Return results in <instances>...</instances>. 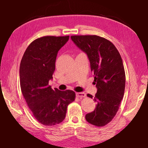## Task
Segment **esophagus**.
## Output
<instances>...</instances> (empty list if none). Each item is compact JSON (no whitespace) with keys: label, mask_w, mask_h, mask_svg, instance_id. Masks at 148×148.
Instances as JSON below:
<instances>
[{"label":"esophagus","mask_w":148,"mask_h":148,"mask_svg":"<svg viewBox=\"0 0 148 148\" xmlns=\"http://www.w3.org/2000/svg\"><path fill=\"white\" fill-rule=\"evenodd\" d=\"M76 96L77 97H79V98H84V97H86V93H85V92H76Z\"/></svg>","instance_id":"esophagus-1"}]
</instances>
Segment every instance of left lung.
Listing matches in <instances>:
<instances>
[{"mask_svg": "<svg viewBox=\"0 0 148 148\" xmlns=\"http://www.w3.org/2000/svg\"><path fill=\"white\" fill-rule=\"evenodd\" d=\"M74 44L88 56L97 92L93 112L86 119L97 127H103L113 119L118 111L125 88V72L121 57L108 40L97 35H74ZM87 96L92 98L90 94Z\"/></svg>", "mask_w": 148, "mask_h": 148, "instance_id": "left-lung-1", "label": "left lung"}]
</instances>
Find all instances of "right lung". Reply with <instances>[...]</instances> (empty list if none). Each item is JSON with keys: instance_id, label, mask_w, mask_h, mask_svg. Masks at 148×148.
I'll list each match as a JSON object with an SVG mask.
<instances>
[{"instance_id": "1", "label": "right lung", "mask_w": 148, "mask_h": 148, "mask_svg": "<svg viewBox=\"0 0 148 148\" xmlns=\"http://www.w3.org/2000/svg\"><path fill=\"white\" fill-rule=\"evenodd\" d=\"M69 39V36H45L34 40L27 47L20 63L22 94L34 117L47 126L63 121L67 107L76 98L72 90L52 89L49 86L57 53Z\"/></svg>"}]
</instances>
